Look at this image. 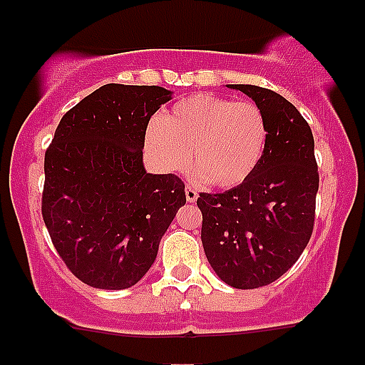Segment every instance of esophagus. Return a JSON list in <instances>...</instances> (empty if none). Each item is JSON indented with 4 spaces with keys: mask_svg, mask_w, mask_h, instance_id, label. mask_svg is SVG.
<instances>
[{
    "mask_svg": "<svg viewBox=\"0 0 365 365\" xmlns=\"http://www.w3.org/2000/svg\"><path fill=\"white\" fill-rule=\"evenodd\" d=\"M185 197H187L188 202H195L197 197H199V194H197V190H195V187L187 185L185 187Z\"/></svg>",
    "mask_w": 365,
    "mask_h": 365,
    "instance_id": "34e87169",
    "label": "esophagus"
}]
</instances>
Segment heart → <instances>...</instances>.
<instances>
[{
    "mask_svg": "<svg viewBox=\"0 0 365 365\" xmlns=\"http://www.w3.org/2000/svg\"><path fill=\"white\" fill-rule=\"evenodd\" d=\"M267 139L269 125L259 104L195 94L149 125L145 148L171 173L185 171L192 153V165L209 185L233 188L252 177Z\"/></svg>",
    "mask_w": 365,
    "mask_h": 365,
    "instance_id": "heart-1",
    "label": "heart"
}]
</instances>
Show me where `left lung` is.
Wrapping results in <instances>:
<instances>
[{"label":"left lung","mask_w":365,"mask_h":365,"mask_svg":"<svg viewBox=\"0 0 365 365\" xmlns=\"http://www.w3.org/2000/svg\"><path fill=\"white\" fill-rule=\"evenodd\" d=\"M262 108L269 125L264 156L240 185L200 192L204 252L226 284L240 290L266 287L297 262L314 230L319 173L311 127L274 91L230 83Z\"/></svg>","instance_id":"obj_1"}]
</instances>
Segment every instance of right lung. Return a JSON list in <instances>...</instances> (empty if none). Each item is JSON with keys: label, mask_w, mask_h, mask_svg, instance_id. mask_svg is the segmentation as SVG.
I'll return each instance as SVG.
<instances>
[{"label": "right lung", "mask_w": 365, "mask_h": 365, "mask_svg": "<svg viewBox=\"0 0 365 365\" xmlns=\"http://www.w3.org/2000/svg\"><path fill=\"white\" fill-rule=\"evenodd\" d=\"M170 99L158 86L106 83L65 113L46 149L43 220L61 261L89 287H133L185 206L182 178L142 163L150 116Z\"/></svg>", "instance_id": "obj_1"}]
</instances>
